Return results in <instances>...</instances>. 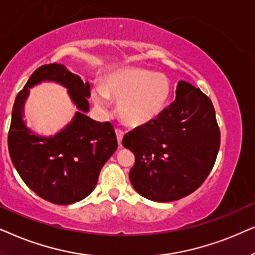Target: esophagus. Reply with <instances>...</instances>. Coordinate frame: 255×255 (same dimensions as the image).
Here are the masks:
<instances>
[{"mask_svg": "<svg viewBox=\"0 0 255 255\" xmlns=\"http://www.w3.org/2000/svg\"><path fill=\"white\" fill-rule=\"evenodd\" d=\"M115 134H117V138H118V143H119V147L121 148V142H122V138H124V131L121 129H115Z\"/></svg>", "mask_w": 255, "mask_h": 255, "instance_id": "esophagus-1", "label": "esophagus"}]
</instances>
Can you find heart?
Instances as JSON below:
<instances>
[{"label":"heart","instance_id":"obj_1","mask_svg":"<svg viewBox=\"0 0 255 255\" xmlns=\"http://www.w3.org/2000/svg\"><path fill=\"white\" fill-rule=\"evenodd\" d=\"M168 77L142 67L126 66L111 71L103 86L94 88L92 100L106 110L111 99L118 101L117 112L125 125L137 128L159 117L170 97Z\"/></svg>","mask_w":255,"mask_h":255}]
</instances>
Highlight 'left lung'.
Masks as SVG:
<instances>
[{
	"label": "left lung",
	"instance_id": "8db88e82",
	"mask_svg": "<svg viewBox=\"0 0 255 255\" xmlns=\"http://www.w3.org/2000/svg\"><path fill=\"white\" fill-rule=\"evenodd\" d=\"M122 144L135 155L129 179L136 192L159 203L181 199L202 185L218 154L220 131L211 100L178 81L174 103L126 134Z\"/></svg>",
	"mask_w": 255,
	"mask_h": 255
}]
</instances>
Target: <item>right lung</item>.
Listing matches in <instances>:
<instances>
[{"label":"right lung","mask_w":255,"mask_h":255,"mask_svg":"<svg viewBox=\"0 0 255 255\" xmlns=\"http://www.w3.org/2000/svg\"><path fill=\"white\" fill-rule=\"evenodd\" d=\"M45 81L65 87L77 108L73 120L51 137L35 133L24 121L29 88ZM90 97L88 81L84 83L62 64L53 63L31 74L13 104L8 135L10 158L23 182L53 204H73L90 195L101 168L118 148L113 126L87 117Z\"/></svg>","instance_id":"1"}]
</instances>
